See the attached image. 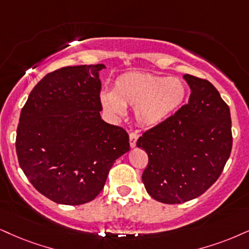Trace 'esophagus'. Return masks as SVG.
<instances>
[{
	"instance_id": "34e87169",
	"label": "esophagus",
	"mask_w": 249,
	"mask_h": 249,
	"mask_svg": "<svg viewBox=\"0 0 249 249\" xmlns=\"http://www.w3.org/2000/svg\"><path fill=\"white\" fill-rule=\"evenodd\" d=\"M139 140V135L136 133H130L129 134V144H130V148H135L136 146V142Z\"/></svg>"
}]
</instances>
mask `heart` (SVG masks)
Wrapping results in <instances>:
<instances>
[{"label":"heart","instance_id":"heart-1","mask_svg":"<svg viewBox=\"0 0 249 249\" xmlns=\"http://www.w3.org/2000/svg\"><path fill=\"white\" fill-rule=\"evenodd\" d=\"M186 87L176 77L129 72L115 81L114 91L100 93L101 105L115 118L135 107V119L143 127H156L170 118L186 98Z\"/></svg>","mask_w":249,"mask_h":249}]
</instances>
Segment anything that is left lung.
<instances>
[{
  "mask_svg": "<svg viewBox=\"0 0 249 249\" xmlns=\"http://www.w3.org/2000/svg\"><path fill=\"white\" fill-rule=\"evenodd\" d=\"M188 104L146 130L136 145L148 153L142 181L152 198L179 204L198 197L216 182L232 150L231 114L207 79L183 75Z\"/></svg>",
  "mask_w": 249,
  "mask_h": 249,
  "instance_id": "obj_1",
  "label": "left lung"
}]
</instances>
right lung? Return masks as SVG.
Masks as SVG:
<instances>
[{
  "instance_id": "add662e5",
  "label": "right lung",
  "mask_w": 249,
  "mask_h": 249,
  "mask_svg": "<svg viewBox=\"0 0 249 249\" xmlns=\"http://www.w3.org/2000/svg\"><path fill=\"white\" fill-rule=\"evenodd\" d=\"M104 64L47 73L21 108L16 151L33 187L59 204L88 203L105 186L110 167L129 151L124 128L100 116Z\"/></svg>"
}]
</instances>
